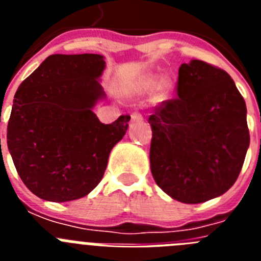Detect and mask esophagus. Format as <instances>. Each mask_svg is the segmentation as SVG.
Returning <instances> with one entry per match:
<instances>
[{
  "label": "esophagus",
  "mask_w": 261,
  "mask_h": 261,
  "mask_svg": "<svg viewBox=\"0 0 261 261\" xmlns=\"http://www.w3.org/2000/svg\"><path fill=\"white\" fill-rule=\"evenodd\" d=\"M130 119H132V121H141L142 115L138 114V112H133V114L130 115Z\"/></svg>",
  "instance_id": "esophagus-1"
}]
</instances>
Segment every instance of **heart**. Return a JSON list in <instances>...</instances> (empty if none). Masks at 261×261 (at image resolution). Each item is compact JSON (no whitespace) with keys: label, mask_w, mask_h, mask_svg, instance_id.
I'll list each match as a JSON object with an SVG mask.
<instances>
[{"label":"heart","mask_w":261,"mask_h":261,"mask_svg":"<svg viewBox=\"0 0 261 261\" xmlns=\"http://www.w3.org/2000/svg\"><path fill=\"white\" fill-rule=\"evenodd\" d=\"M156 86V94L161 99H166L171 91V82L168 80H161L159 82L158 77L153 74H149L141 81V87L144 90H151Z\"/></svg>","instance_id":"heart-1"}]
</instances>
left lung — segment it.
<instances>
[{"instance_id":"8db88e82","label":"left lung","mask_w":261,"mask_h":261,"mask_svg":"<svg viewBox=\"0 0 261 261\" xmlns=\"http://www.w3.org/2000/svg\"><path fill=\"white\" fill-rule=\"evenodd\" d=\"M150 170L158 187L184 204L229 191L250 146L247 108L225 70L200 60L181 64L177 98L149 117Z\"/></svg>"}]
</instances>
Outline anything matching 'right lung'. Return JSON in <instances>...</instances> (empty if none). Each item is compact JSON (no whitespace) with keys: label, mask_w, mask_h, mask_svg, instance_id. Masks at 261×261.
I'll use <instances>...</instances> for the list:
<instances>
[{"label":"right lung","mask_w":261,"mask_h":261,"mask_svg":"<svg viewBox=\"0 0 261 261\" xmlns=\"http://www.w3.org/2000/svg\"><path fill=\"white\" fill-rule=\"evenodd\" d=\"M105 69L102 55H50L14 95L9 151L24 186L40 199L65 202L89 195L126 133L128 115L102 124L94 114L106 99Z\"/></svg>","instance_id":"right-lung-1"}]
</instances>
